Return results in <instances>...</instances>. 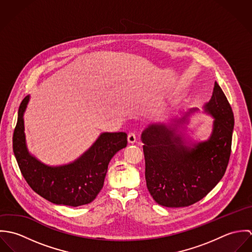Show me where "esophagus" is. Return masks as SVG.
<instances>
[{
	"instance_id": "34e87169",
	"label": "esophagus",
	"mask_w": 252,
	"mask_h": 252,
	"mask_svg": "<svg viewBox=\"0 0 252 252\" xmlns=\"http://www.w3.org/2000/svg\"><path fill=\"white\" fill-rule=\"evenodd\" d=\"M136 141H137L136 134L134 132H131L128 135V142H129V144H134V143H136Z\"/></svg>"
}]
</instances>
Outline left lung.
Returning <instances> with one entry per match:
<instances>
[{
    "label": "left lung",
    "mask_w": 252,
    "mask_h": 252,
    "mask_svg": "<svg viewBox=\"0 0 252 252\" xmlns=\"http://www.w3.org/2000/svg\"><path fill=\"white\" fill-rule=\"evenodd\" d=\"M204 108L216 118L207 142L186 146L175 129L158 124L150 125L142 134L146 187L161 206L180 208L197 203L216 187L226 172L234 114L216 81L212 99Z\"/></svg>",
    "instance_id": "left-lung-1"
}]
</instances>
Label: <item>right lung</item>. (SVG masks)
<instances>
[{
  "instance_id": "1",
  "label": "right lung",
  "mask_w": 252,
  "mask_h": 252,
  "mask_svg": "<svg viewBox=\"0 0 252 252\" xmlns=\"http://www.w3.org/2000/svg\"><path fill=\"white\" fill-rule=\"evenodd\" d=\"M28 101L29 96L19 106L12 138L13 152L22 176L36 193L53 204L78 207L91 203L104 186L110 159L126 147L127 134L104 133L73 163L49 167L31 156L26 147L23 113Z\"/></svg>"
}]
</instances>
